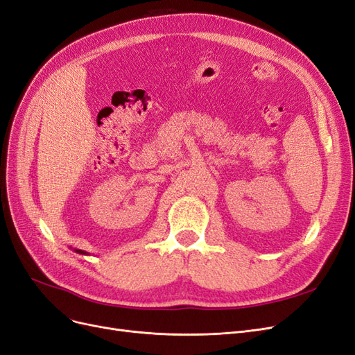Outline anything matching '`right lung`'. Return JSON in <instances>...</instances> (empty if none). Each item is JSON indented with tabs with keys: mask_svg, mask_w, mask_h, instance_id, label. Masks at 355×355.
<instances>
[{
	"mask_svg": "<svg viewBox=\"0 0 355 355\" xmlns=\"http://www.w3.org/2000/svg\"><path fill=\"white\" fill-rule=\"evenodd\" d=\"M75 252H77V253H80V254H89V253H85L84 250H77V249H75Z\"/></svg>",
	"mask_w": 355,
	"mask_h": 355,
	"instance_id": "right-lung-1",
	"label": "right lung"
}]
</instances>
